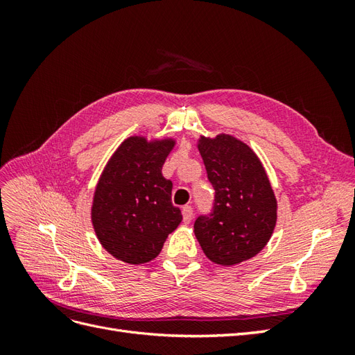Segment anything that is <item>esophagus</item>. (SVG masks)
<instances>
[{"instance_id": "esophagus-1", "label": "esophagus", "mask_w": 355, "mask_h": 355, "mask_svg": "<svg viewBox=\"0 0 355 355\" xmlns=\"http://www.w3.org/2000/svg\"><path fill=\"white\" fill-rule=\"evenodd\" d=\"M182 216H184L185 223H189L192 220V216H194V213H192V209L189 206H185L182 209Z\"/></svg>"}]
</instances>
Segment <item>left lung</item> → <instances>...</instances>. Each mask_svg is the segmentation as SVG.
Wrapping results in <instances>:
<instances>
[{
	"label": "left lung",
	"mask_w": 355,
	"mask_h": 355,
	"mask_svg": "<svg viewBox=\"0 0 355 355\" xmlns=\"http://www.w3.org/2000/svg\"><path fill=\"white\" fill-rule=\"evenodd\" d=\"M198 151L214 189L210 214L197 218L196 237L209 259L231 266L259 253L277 222V200L261 159L230 135L201 136Z\"/></svg>",
	"instance_id": "left-lung-1"
}]
</instances>
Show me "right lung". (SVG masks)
I'll list each match as a JSON object with an SVG mask.
<instances>
[{
	"label": "right lung",
	"instance_id": "1",
	"mask_svg": "<svg viewBox=\"0 0 355 355\" xmlns=\"http://www.w3.org/2000/svg\"><path fill=\"white\" fill-rule=\"evenodd\" d=\"M173 139L132 136L118 146L96 185L92 223L103 249L125 263H146L182 220L171 180L161 173Z\"/></svg>",
	"mask_w": 355,
	"mask_h": 355
}]
</instances>
